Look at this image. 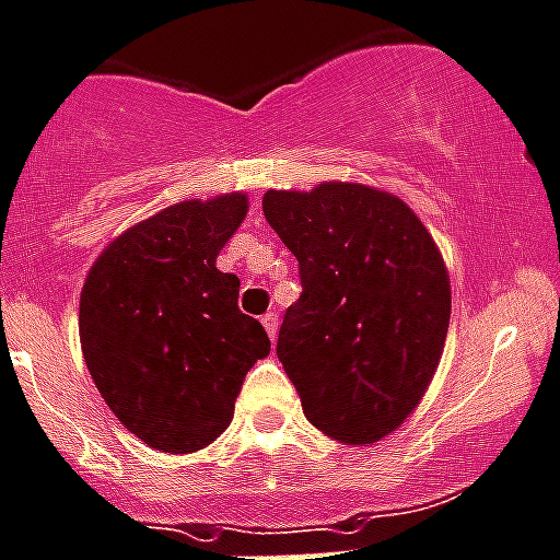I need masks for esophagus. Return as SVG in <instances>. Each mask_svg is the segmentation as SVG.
<instances>
[{
  "instance_id": "1",
  "label": "esophagus",
  "mask_w": 560,
  "mask_h": 560,
  "mask_svg": "<svg viewBox=\"0 0 560 560\" xmlns=\"http://www.w3.org/2000/svg\"><path fill=\"white\" fill-rule=\"evenodd\" d=\"M260 322H264L266 335H269V338L275 340V335H277V313H266V316L260 318Z\"/></svg>"
}]
</instances>
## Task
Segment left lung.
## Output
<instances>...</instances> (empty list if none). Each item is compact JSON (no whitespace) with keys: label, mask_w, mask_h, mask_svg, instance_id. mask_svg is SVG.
Here are the masks:
<instances>
[{"label":"left lung","mask_w":560,"mask_h":560,"mask_svg":"<svg viewBox=\"0 0 560 560\" xmlns=\"http://www.w3.org/2000/svg\"><path fill=\"white\" fill-rule=\"evenodd\" d=\"M264 217L300 260L277 357L305 418L346 445L376 443L418 407L443 357V255L407 203L371 186L271 189Z\"/></svg>","instance_id":"1"}]
</instances>
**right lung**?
Masks as SVG:
<instances>
[{
  "instance_id": "1",
  "label": "right lung",
  "mask_w": 560,
  "mask_h": 560,
  "mask_svg": "<svg viewBox=\"0 0 560 560\" xmlns=\"http://www.w3.org/2000/svg\"><path fill=\"white\" fill-rule=\"evenodd\" d=\"M247 214L242 191L186 200L117 236L79 300L84 363L106 407L151 448L191 454L228 429L269 335L238 311L217 255Z\"/></svg>"
}]
</instances>
